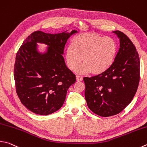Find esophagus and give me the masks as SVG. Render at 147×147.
<instances>
[{"mask_svg":"<svg viewBox=\"0 0 147 147\" xmlns=\"http://www.w3.org/2000/svg\"><path fill=\"white\" fill-rule=\"evenodd\" d=\"M83 80V77L82 76H76V80L77 81H82Z\"/></svg>","mask_w":147,"mask_h":147,"instance_id":"34e87169","label":"esophagus"}]
</instances>
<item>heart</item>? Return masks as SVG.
Returning a JSON list of instances; mask_svg holds the SVG:
<instances>
[{"instance_id": "obj_1", "label": "heart", "mask_w": 147, "mask_h": 147, "mask_svg": "<svg viewBox=\"0 0 147 147\" xmlns=\"http://www.w3.org/2000/svg\"><path fill=\"white\" fill-rule=\"evenodd\" d=\"M118 51L115 40L97 33L82 34L74 37L71 46L66 50L65 59L68 67L74 71L81 64L78 73L92 72L101 74L113 65Z\"/></svg>"}]
</instances>
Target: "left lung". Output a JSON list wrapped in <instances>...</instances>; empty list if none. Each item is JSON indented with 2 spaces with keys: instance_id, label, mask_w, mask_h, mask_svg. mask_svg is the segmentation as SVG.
Returning <instances> with one entry per match:
<instances>
[{
  "instance_id": "left-lung-1",
  "label": "left lung",
  "mask_w": 147,
  "mask_h": 147,
  "mask_svg": "<svg viewBox=\"0 0 147 147\" xmlns=\"http://www.w3.org/2000/svg\"><path fill=\"white\" fill-rule=\"evenodd\" d=\"M119 38L115 60L103 74L84 77L88 107L102 117L116 115L131 102L140 79V61L135 46L126 34L113 31Z\"/></svg>"
}]
</instances>
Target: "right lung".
<instances>
[{"mask_svg": "<svg viewBox=\"0 0 147 147\" xmlns=\"http://www.w3.org/2000/svg\"><path fill=\"white\" fill-rule=\"evenodd\" d=\"M76 33L34 31L18 49L14 67L16 92L21 103L33 113L48 115L60 109L69 87L76 82L62 56L67 39ZM37 42L49 46L46 53L37 51Z\"/></svg>", "mask_w": 147, "mask_h": 147, "instance_id": "add662e5", "label": "right lung"}]
</instances>
